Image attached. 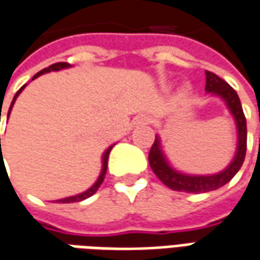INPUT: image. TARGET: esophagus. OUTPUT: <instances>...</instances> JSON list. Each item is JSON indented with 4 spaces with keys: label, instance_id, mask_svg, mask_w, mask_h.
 Returning <instances> with one entry per match:
<instances>
[{
    "label": "esophagus",
    "instance_id": "34e87169",
    "mask_svg": "<svg viewBox=\"0 0 260 260\" xmlns=\"http://www.w3.org/2000/svg\"><path fill=\"white\" fill-rule=\"evenodd\" d=\"M139 122H141V123H149V122H151V116L141 115V116H139Z\"/></svg>",
    "mask_w": 260,
    "mask_h": 260
}]
</instances>
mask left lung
Instances as JSON below:
<instances>
[{"label": "left lung", "instance_id": "8db88e82", "mask_svg": "<svg viewBox=\"0 0 260 260\" xmlns=\"http://www.w3.org/2000/svg\"><path fill=\"white\" fill-rule=\"evenodd\" d=\"M206 92L212 95H218L229 108L231 114L234 115L236 128H238V148L235 153L234 160L229 164L226 169L215 175H188L181 174L175 171L174 168L168 164L165 155L160 149V139L158 135H155V142L149 151V165L152 168L153 174L156 175L164 185H167L171 189L178 190V192H188V193H202V192H211V190L219 189L223 185L238 174L241 169L242 164L245 160L246 155V138H248V131H246V118L242 109L241 100L238 93L228 82L222 78H219L216 74L211 71H206Z\"/></svg>", "mask_w": 260, "mask_h": 260}]
</instances>
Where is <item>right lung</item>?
<instances>
[{"label": "right lung", "mask_w": 260, "mask_h": 260, "mask_svg": "<svg viewBox=\"0 0 260 260\" xmlns=\"http://www.w3.org/2000/svg\"><path fill=\"white\" fill-rule=\"evenodd\" d=\"M71 65L70 63L67 62H56V63H52V65H49L48 68H45V70L40 71L38 74H35L34 75V78L35 79L37 77H40V75H42V74H45V72H51V71H59V70H63V68H70ZM25 88V85L21 86L18 89V92L15 93V96H14V100H12L11 102V107H10V111H8V116H10V112H11L12 107H14V102H15V100H17V96H18L19 93L22 92V89ZM1 121V119H0ZM112 146L114 145H111L109 148H108L107 151L104 152V155H102V171H101L100 174V178L96 179V182L93 183L92 186L89 188L88 190H85V192H82V193H78V195H74V197H68V198H63V199H59V201H56V202H59V204H71V202H79V201H84V199H86V198L92 197L93 193L98 190V188L101 186V183L104 182V178H105V174H107V168H108V156H109V152H111V149H112ZM0 159L3 160L4 158H3V152H1V138H0Z\"/></svg>", "instance_id": "obj_1"}]
</instances>
